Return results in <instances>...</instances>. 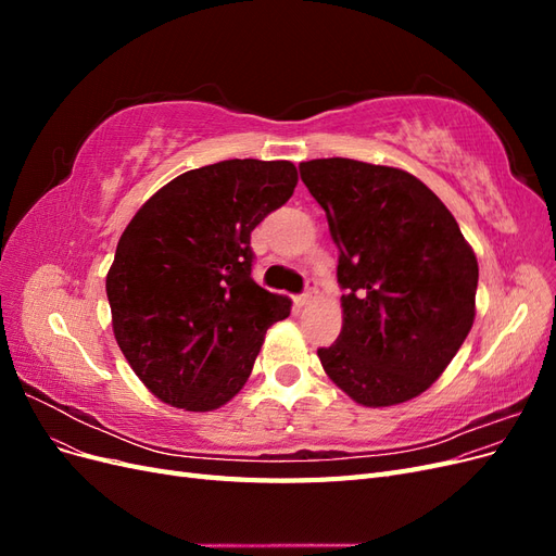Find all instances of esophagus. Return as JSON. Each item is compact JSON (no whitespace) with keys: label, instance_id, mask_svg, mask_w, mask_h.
I'll return each mask as SVG.
<instances>
[{"label":"esophagus","instance_id":"1","mask_svg":"<svg viewBox=\"0 0 556 556\" xmlns=\"http://www.w3.org/2000/svg\"><path fill=\"white\" fill-rule=\"evenodd\" d=\"M315 294H317V282L313 280V278H308V290L301 294V296H296L294 299V304L301 308V306H308V304H313V299H315Z\"/></svg>","mask_w":556,"mask_h":556}]
</instances>
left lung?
I'll list each match as a JSON object with an SVG mask.
<instances>
[{
  "instance_id": "left-lung-1",
  "label": "left lung",
  "mask_w": 556,
  "mask_h": 556,
  "mask_svg": "<svg viewBox=\"0 0 556 556\" xmlns=\"http://www.w3.org/2000/svg\"><path fill=\"white\" fill-rule=\"evenodd\" d=\"M339 248L343 329L319 348L327 376L366 408L427 392L476 319L478 260L427 185L345 157L299 164Z\"/></svg>"
}]
</instances>
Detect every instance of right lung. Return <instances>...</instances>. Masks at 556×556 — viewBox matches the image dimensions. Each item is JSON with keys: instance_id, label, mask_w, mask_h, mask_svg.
I'll return each mask as SVG.
<instances>
[{"instance_id": "right-lung-1", "label": "right lung", "mask_w": 556, "mask_h": 556, "mask_svg": "<svg viewBox=\"0 0 556 556\" xmlns=\"http://www.w3.org/2000/svg\"><path fill=\"white\" fill-rule=\"evenodd\" d=\"M288 160H225L150 197L115 248L106 296L134 374L174 408L225 406L250 378L264 333L292 301L252 280L250 231L296 188Z\"/></svg>"}]
</instances>
